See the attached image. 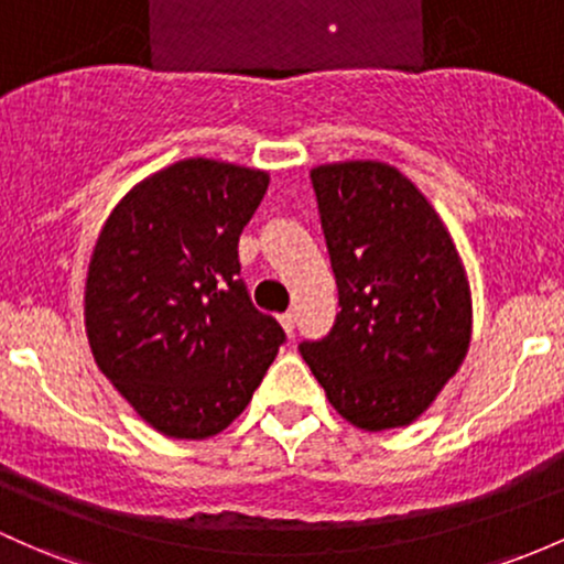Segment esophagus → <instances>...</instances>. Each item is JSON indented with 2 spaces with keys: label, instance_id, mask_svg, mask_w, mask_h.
Wrapping results in <instances>:
<instances>
[{
  "label": "esophagus",
  "instance_id": "obj_1",
  "mask_svg": "<svg viewBox=\"0 0 564 564\" xmlns=\"http://www.w3.org/2000/svg\"><path fill=\"white\" fill-rule=\"evenodd\" d=\"M280 323H282L284 333H288V336H293V330H295V314H293V312L280 314Z\"/></svg>",
  "mask_w": 564,
  "mask_h": 564
}]
</instances>
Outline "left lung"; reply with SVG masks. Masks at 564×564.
<instances>
[{"mask_svg": "<svg viewBox=\"0 0 564 564\" xmlns=\"http://www.w3.org/2000/svg\"><path fill=\"white\" fill-rule=\"evenodd\" d=\"M312 187L341 312L328 336L299 344L301 357L344 420L409 425L468 352L470 293L452 236L387 163L319 166Z\"/></svg>", "mask_w": 564, "mask_h": 564, "instance_id": "left-lung-1", "label": "left lung"}]
</instances>
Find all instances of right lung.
Segmentation results:
<instances>
[{"label": "right lung", "instance_id": "obj_1", "mask_svg": "<svg viewBox=\"0 0 564 564\" xmlns=\"http://www.w3.org/2000/svg\"><path fill=\"white\" fill-rule=\"evenodd\" d=\"M269 174L209 159L174 163L115 207L96 241L86 328L101 373L172 438H207L250 403L284 344L256 308L239 236Z\"/></svg>", "mask_w": 564, "mask_h": 564}]
</instances>
